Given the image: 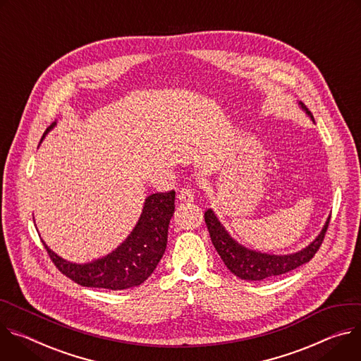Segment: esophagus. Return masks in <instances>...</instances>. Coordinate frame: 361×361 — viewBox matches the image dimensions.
I'll use <instances>...</instances> for the list:
<instances>
[{"instance_id": "obj_1", "label": "esophagus", "mask_w": 361, "mask_h": 361, "mask_svg": "<svg viewBox=\"0 0 361 361\" xmlns=\"http://www.w3.org/2000/svg\"><path fill=\"white\" fill-rule=\"evenodd\" d=\"M178 197H179L180 202H193L195 192H193L190 188H182V189L179 190Z\"/></svg>"}]
</instances>
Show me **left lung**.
I'll return each instance as SVG.
<instances>
[{
	"mask_svg": "<svg viewBox=\"0 0 361 361\" xmlns=\"http://www.w3.org/2000/svg\"><path fill=\"white\" fill-rule=\"evenodd\" d=\"M298 104L314 122L311 111L301 102ZM330 218L331 215L327 218L322 232L317 235V238L310 245H307L301 251L287 255H274L250 250L236 243L211 208L205 212V222L211 235V241L219 257L222 258L224 264L233 275L241 279H247V281H261V279L265 278L283 275L308 262L315 255L319 245L323 244Z\"/></svg>",
	"mask_w": 361,
	"mask_h": 361,
	"instance_id": "obj_1",
	"label": "left lung"
}]
</instances>
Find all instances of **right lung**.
Wrapping results in <instances>:
<instances>
[{"label": "right lung", "mask_w": 361, "mask_h": 361, "mask_svg": "<svg viewBox=\"0 0 361 361\" xmlns=\"http://www.w3.org/2000/svg\"><path fill=\"white\" fill-rule=\"evenodd\" d=\"M54 126L56 122L47 128L42 142ZM173 212L175 190L149 195L136 226L125 241L106 257L87 264L66 261L53 252L44 241L43 245L54 265L80 286L113 291L137 287L152 275L165 254Z\"/></svg>", "instance_id": "add662e5"}]
</instances>
